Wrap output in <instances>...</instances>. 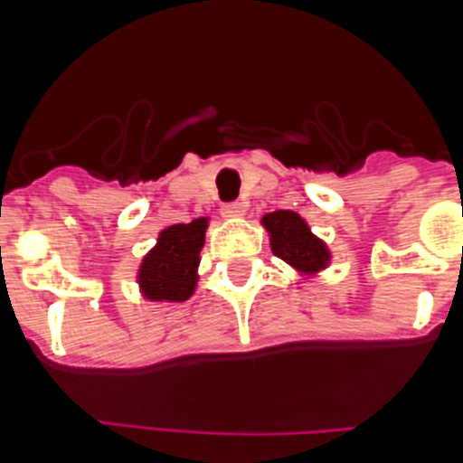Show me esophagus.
Instances as JSON below:
<instances>
[{"mask_svg":"<svg viewBox=\"0 0 463 463\" xmlns=\"http://www.w3.org/2000/svg\"><path fill=\"white\" fill-rule=\"evenodd\" d=\"M220 213H222V218H227V220L243 218V215H245V203H241V202L224 203V206L220 208Z\"/></svg>","mask_w":463,"mask_h":463,"instance_id":"obj_1","label":"esophagus"}]
</instances>
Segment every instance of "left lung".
Masks as SVG:
<instances>
[{
  "instance_id": "left-lung-1",
  "label": "left lung",
  "mask_w": 463,
  "mask_h": 463,
  "mask_svg": "<svg viewBox=\"0 0 463 463\" xmlns=\"http://www.w3.org/2000/svg\"><path fill=\"white\" fill-rule=\"evenodd\" d=\"M261 224L269 232L273 255L280 257L294 271H298L301 276H315L329 267V248L325 241H320L310 232V227L298 213H267L261 218Z\"/></svg>"
}]
</instances>
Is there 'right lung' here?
Wrapping results in <instances>:
<instances>
[{"instance_id": "right-lung-1", "label": "right lung", "mask_w": 463, "mask_h": 463, "mask_svg": "<svg viewBox=\"0 0 463 463\" xmlns=\"http://www.w3.org/2000/svg\"><path fill=\"white\" fill-rule=\"evenodd\" d=\"M208 218L171 224L159 232L153 250L138 267V288L150 301H187L196 288L199 252L206 241Z\"/></svg>"}]
</instances>
